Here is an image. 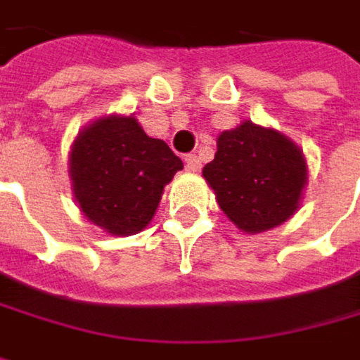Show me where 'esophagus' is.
Returning <instances> with one entry per match:
<instances>
[{
	"instance_id": "34e87169",
	"label": "esophagus",
	"mask_w": 360,
	"mask_h": 360,
	"mask_svg": "<svg viewBox=\"0 0 360 360\" xmlns=\"http://www.w3.org/2000/svg\"><path fill=\"white\" fill-rule=\"evenodd\" d=\"M185 167H187L189 173H198V171L202 169V160H200L195 154H187V156H185Z\"/></svg>"
}]
</instances>
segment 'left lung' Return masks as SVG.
Listing matches in <instances>:
<instances>
[{
  "label": "left lung",
  "instance_id": "left-lung-1",
  "mask_svg": "<svg viewBox=\"0 0 360 360\" xmlns=\"http://www.w3.org/2000/svg\"><path fill=\"white\" fill-rule=\"evenodd\" d=\"M202 175L226 218L255 235L280 226L301 208L307 160L288 136L245 119L218 136L214 160Z\"/></svg>",
  "mask_w": 360,
  "mask_h": 360
}]
</instances>
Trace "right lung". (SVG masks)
Wrapping results in <instances>:
<instances>
[{"label":"right lung","instance_id":"right-lung-1","mask_svg":"<svg viewBox=\"0 0 360 360\" xmlns=\"http://www.w3.org/2000/svg\"><path fill=\"white\" fill-rule=\"evenodd\" d=\"M183 169L162 140L150 138L134 115H105L78 131L70 148L72 193L82 214L105 233L144 231L165 185Z\"/></svg>","mask_w":360,"mask_h":360}]
</instances>
